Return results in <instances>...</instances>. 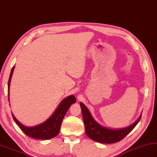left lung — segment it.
I'll return each instance as SVG.
<instances>
[{"mask_svg": "<svg viewBox=\"0 0 157 157\" xmlns=\"http://www.w3.org/2000/svg\"><path fill=\"white\" fill-rule=\"evenodd\" d=\"M80 106L82 108L86 135L91 139L101 143L109 144L120 141L133 129L141 118L140 117L135 123L128 127L116 130L111 129L103 127L96 122L83 103H80Z\"/></svg>", "mask_w": 157, "mask_h": 157, "instance_id": "obj_1", "label": "left lung"}]
</instances>
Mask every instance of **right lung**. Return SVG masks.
Here are the masks:
<instances>
[{
	"mask_svg": "<svg viewBox=\"0 0 157 157\" xmlns=\"http://www.w3.org/2000/svg\"><path fill=\"white\" fill-rule=\"evenodd\" d=\"M14 69V66L11 70L10 77L9 79V83H8V91H9L10 80L12 75H13V74ZM75 101L76 99L74 95L68 96L67 98L64 99L63 101L60 103L58 107L57 108V109L55 111L54 114L52 115L46 121L39 124V125L34 126L33 127H27L24 126L22 124L20 123L14 117V116L13 115V117L15 123L18 124L20 128H21V130L25 132L26 135L30 136L32 138L37 139H50L58 135L64 116H65L67 110L69 109V108L71 104L75 103Z\"/></svg>",
	"mask_w": 157,
	"mask_h": 157,
	"instance_id": "add662e5",
	"label": "right lung"
}]
</instances>
